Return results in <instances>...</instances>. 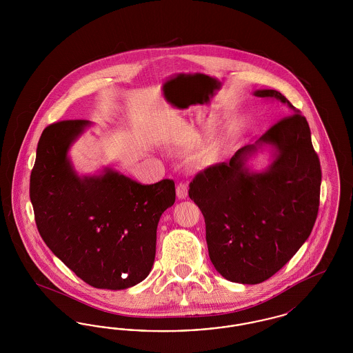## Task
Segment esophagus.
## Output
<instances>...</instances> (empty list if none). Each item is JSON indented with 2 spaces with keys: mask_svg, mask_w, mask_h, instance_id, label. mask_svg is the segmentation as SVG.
I'll use <instances>...</instances> for the list:
<instances>
[{
  "mask_svg": "<svg viewBox=\"0 0 353 353\" xmlns=\"http://www.w3.org/2000/svg\"><path fill=\"white\" fill-rule=\"evenodd\" d=\"M176 193H177V197L180 200L186 199V196H188V185L185 184V183H179L177 186H176Z\"/></svg>",
  "mask_w": 353,
  "mask_h": 353,
  "instance_id": "34e87169",
  "label": "esophagus"
}]
</instances>
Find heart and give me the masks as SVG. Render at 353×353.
I'll list each match as a JSON object with an SVG mask.
<instances>
[{
    "label": "heart",
    "instance_id": "1",
    "mask_svg": "<svg viewBox=\"0 0 353 353\" xmlns=\"http://www.w3.org/2000/svg\"><path fill=\"white\" fill-rule=\"evenodd\" d=\"M197 134L194 130L186 127L184 131L179 136V143L181 145H193L197 141ZM219 148V127H213V134H210L206 141L200 147L199 152L196 153L194 159L200 163H210L216 159Z\"/></svg>",
    "mask_w": 353,
    "mask_h": 353
}]
</instances>
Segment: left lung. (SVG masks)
Instances as JSON below:
<instances>
[{
  "label": "left lung",
  "instance_id": "left-lung-1",
  "mask_svg": "<svg viewBox=\"0 0 353 353\" xmlns=\"http://www.w3.org/2000/svg\"><path fill=\"white\" fill-rule=\"evenodd\" d=\"M254 95L285 103L294 115L189 184V197L205 219L212 263L223 278L243 285L268 281L301 249L318 217L321 183L305 118L279 91L258 90ZM263 143L274 147L276 159L266 171L252 174L244 163Z\"/></svg>",
  "mask_w": 353,
  "mask_h": 353
}]
</instances>
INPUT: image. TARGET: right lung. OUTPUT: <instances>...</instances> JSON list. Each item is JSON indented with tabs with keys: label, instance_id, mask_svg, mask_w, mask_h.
Returning a JSON list of instances; mask_svg holds the SVG:
<instances>
[{
	"label": "right lung",
	"instance_id": "obj_1",
	"mask_svg": "<svg viewBox=\"0 0 353 353\" xmlns=\"http://www.w3.org/2000/svg\"><path fill=\"white\" fill-rule=\"evenodd\" d=\"M88 120H63L41 134L30 174L38 232L68 269L95 288L123 290L151 271L161 214L176 200L173 180L141 185L105 169L79 177L68 157Z\"/></svg>",
	"mask_w": 353,
	"mask_h": 353
}]
</instances>
